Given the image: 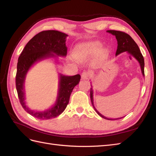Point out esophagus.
<instances>
[{
	"label": "esophagus",
	"mask_w": 156,
	"mask_h": 156,
	"mask_svg": "<svg viewBox=\"0 0 156 156\" xmlns=\"http://www.w3.org/2000/svg\"><path fill=\"white\" fill-rule=\"evenodd\" d=\"M90 76V73L87 71H84L81 74V78L82 80H87V79L89 78V76Z\"/></svg>",
	"instance_id": "esophagus-1"
}]
</instances>
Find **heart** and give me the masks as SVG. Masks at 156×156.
Instances as JSON below:
<instances>
[{
    "mask_svg": "<svg viewBox=\"0 0 156 156\" xmlns=\"http://www.w3.org/2000/svg\"><path fill=\"white\" fill-rule=\"evenodd\" d=\"M101 45L100 44H95L94 45V48L95 49H98L99 48H101Z\"/></svg>",
    "mask_w": 156,
    "mask_h": 156,
    "instance_id": "heart-1",
    "label": "heart"
}]
</instances>
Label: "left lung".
Returning a JSON list of instances; mask_svg holds the SVG:
<instances>
[{
	"instance_id": "8db88e82",
	"label": "left lung",
	"mask_w": 156,
	"mask_h": 156,
	"mask_svg": "<svg viewBox=\"0 0 156 156\" xmlns=\"http://www.w3.org/2000/svg\"><path fill=\"white\" fill-rule=\"evenodd\" d=\"M107 32L110 33L112 35L115 36L116 39L117 40V51H116V55H118L121 54L122 52L124 51H127L129 54H131L133 57L137 59L139 62L141 66V69L142 74L145 76L144 74V56L142 55L140 51V49L139 48L137 44L135 42L132 37L130 35L126 34L125 32L120 31H115V30H108ZM91 86V85H90ZM90 99L92 102V105L93 106L95 111L97 112V114L101 116V117L104 118L105 119H108V120H115V119H108L106 117H104L103 115H101L100 112H99L96 108L94 107V102H93V90H92V88H90ZM121 119V118H120Z\"/></svg>"
}]
</instances>
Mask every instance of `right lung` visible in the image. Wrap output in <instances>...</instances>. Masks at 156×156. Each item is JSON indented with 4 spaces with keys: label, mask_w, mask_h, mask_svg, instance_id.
<instances>
[{
    "label": "right lung",
    "mask_w": 156,
    "mask_h": 156,
    "mask_svg": "<svg viewBox=\"0 0 156 156\" xmlns=\"http://www.w3.org/2000/svg\"><path fill=\"white\" fill-rule=\"evenodd\" d=\"M67 36L64 33L55 30L39 33L27 43L18 59L15 83L20 103L29 114L41 120L55 118L64 112L73 89L80 82V75L67 76L60 74L57 101L54 107L44 111H32L26 106L24 90L25 76L29 68L35 62L48 58L56 57L55 54L59 56H66V38Z\"/></svg>",
    "instance_id": "obj_1"
}]
</instances>
